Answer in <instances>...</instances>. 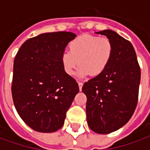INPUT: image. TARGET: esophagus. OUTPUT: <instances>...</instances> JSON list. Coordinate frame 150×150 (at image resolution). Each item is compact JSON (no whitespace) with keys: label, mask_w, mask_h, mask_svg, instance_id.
Wrapping results in <instances>:
<instances>
[{"label":"esophagus","mask_w":150,"mask_h":150,"mask_svg":"<svg viewBox=\"0 0 150 150\" xmlns=\"http://www.w3.org/2000/svg\"><path fill=\"white\" fill-rule=\"evenodd\" d=\"M78 85H79V91H81V90H82V87H83V83H81V82H79Z\"/></svg>","instance_id":"esophagus-1"}]
</instances>
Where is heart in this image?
I'll return each mask as SVG.
<instances>
[{"label": "heart", "instance_id": "b5f03b06", "mask_svg": "<svg viewBox=\"0 0 150 150\" xmlns=\"http://www.w3.org/2000/svg\"><path fill=\"white\" fill-rule=\"evenodd\" d=\"M113 55V46L107 38L83 34L72 40L68 45V52L61 57L62 68L66 74L72 76L75 68L79 78H84L91 74L97 76L103 74L109 65Z\"/></svg>", "mask_w": 150, "mask_h": 150}]
</instances>
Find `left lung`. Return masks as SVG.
<instances>
[{
  "mask_svg": "<svg viewBox=\"0 0 150 150\" xmlns=\"http://www.w3.org/2000/svg\"><path fill=\"white\" fill-rule=\"evenodd\" d=\"M113 46V55L105 71L85 83L86 112L89 128L108 134L126 125L135 111L138 99L141 69L133 46L111 30L96 32Z\"/></svg>",
  "mask_w": 150,
  "mask_h": 150,
  "instance_id": "left-lung-1",
  "label": "left lung"
}]
</instances>
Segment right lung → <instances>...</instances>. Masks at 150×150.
<instances>
[{"label": "right lung", "mask_w": 150, "mask_h": 150, "mask_svg": "<svg viewBox=\"0 0 150 150\" xmlns=\"http://www.w3.org/2000/svg\"><path fill=\"white\" fill-rule=\"evenodd\" d=\"M76 34L59 31L25 41L13 64L12 96L24 122L37 132H53L64 124L66 112L79 91L66 74L61 57Z\"/></svg>", "instance_id": "1"}]
</instances>
